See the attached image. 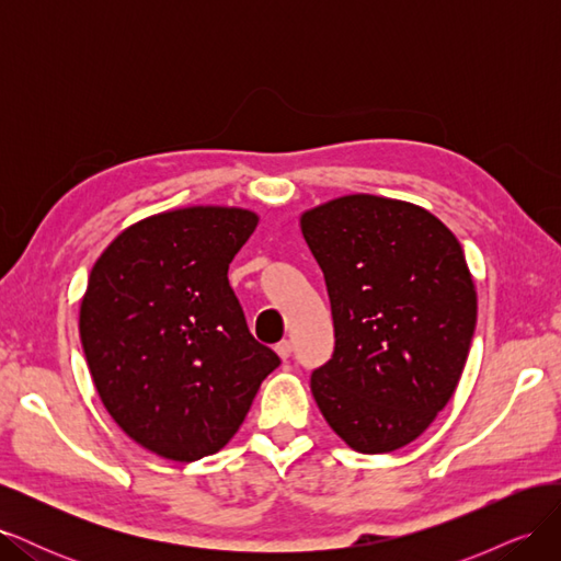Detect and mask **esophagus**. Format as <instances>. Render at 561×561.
<instances>
[{
  "label": "esophagus",
  "instance_id": "obj_1",
  "mask_svg": "<svg viewBox=\"0 0 561 561\" xmlns=\"http://www.w3.org/2000/svg\"><path fill=\"white\" fill-rule=\"evenodd\" d=\"M276 353H278L280 360H287V358H290V355H293V344L287 342V339H283L280 344H276Z\"/></svg>",
  "mask_w": 561,
  "mask_h": 561
}]
</instances>
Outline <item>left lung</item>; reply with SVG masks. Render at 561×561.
Returning a JSON list of instances; mask_svg holds the SVG:
<instances>
[{"instance_id":"8db88e82","label":"left lung","mask_w":561,"mask_h":561,"mask_svg":"<svg viewBox=\"0 0 561 561\" xmlns=\"http://www.w3.org/2000/svg\"><path fill=\"white\" fill-rule=\"evenodd\" d=\"M299 227L336 336L311 375L320 414L360 454L414 443L451 400L478 322L461 243L426 208L371 194L320 203Z\"/></svg>"}]
</instances>
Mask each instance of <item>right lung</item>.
<instances>
[{"instance_id": "add662e5", "label": "right lung", "mask_w": 561, "mask_h": 561, "mask_svg": "<svg viewBox=\"0 0 561 561\" xmlns=\"http://www.w3.org/2000/svg\"><path fill=\"white\" fill-rule=\"evenodd\" d=\"M257 225L233 206L165 210L126 227L91 268L79 334L95 390L118 428L168 461L222 449L280 365L227 278Z\"/></svg>"}]
</instances>
